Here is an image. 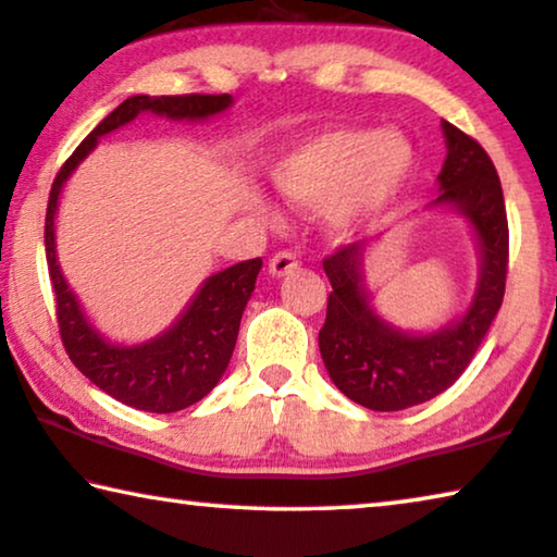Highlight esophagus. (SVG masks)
<instances>
[{"instance_id":"obj_1","label":"esophagus","mask_w":557,"mask_h":557,"mask_svg":"<svg viewBox=\"0 0 557 557\" xmlns=\"http://www.w3.org/2000/svg\"><path fill=\"white\" fill-rule=\"evenodd\" d=\"M296 267H298V256L294 251H278V253H273L269 271L273 273V276H286V273H290Z\"/></svg>"}]
</instances>
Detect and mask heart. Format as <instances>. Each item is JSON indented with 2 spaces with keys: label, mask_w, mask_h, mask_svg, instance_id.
I'll list each match as a JSON object with an SVG mask.
<instances>
[{
  "label": "heart",
  "mask_w": 557,
  "mask_h": 557,
  "mask_svg": "<svg viewBox=\"0 0 557 557\" xmlns=\"http://www.w3.org/2000/svg\"><path fill=\"white\" fill-rule=\"evenodd\" d=\"M416 151L398 132L333 129L306 141L276 169V186L298 203L331 201V221L354 228L406 189Z\"/></svg>",
  "instance_id": "1"
}]
</instances>
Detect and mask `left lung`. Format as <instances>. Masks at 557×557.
<instances>
[{"label":"left lung","mask_w":557,"mask_h":557,"mask_svg":"<svg viewBox=\"0 0 557 557\" xmlns=\"http://www.w3.org/2000/svg\"><path fill=\"white\" fill-rule=\"evenodd\" d=\"M443 134L448 157L433 203L463 211L483 251L481 284L463 319L431 336L393 331L371 311L361 286L366 244H344L323 259L333 288L319 331L323 363L341 393L371 410H404L450 388L473 361L506 296L510 236L498 171L473 136L450 122H443Z\"/></svg>","instance_id":"8db88e82"}]
</instances>
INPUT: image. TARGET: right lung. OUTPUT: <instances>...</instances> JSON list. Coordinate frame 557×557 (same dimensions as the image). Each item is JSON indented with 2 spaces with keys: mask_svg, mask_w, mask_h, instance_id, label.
I'll return each mask as SVG.
<instances>
[{
  "mask_svg": "<svg viewBox=\"0 0 557 557\" xmlns=\"http://www.w3.org/2000/svg\"><path fill=\"white\" fill-rule=\"evenodd\" d=\"M231 104L228 94H176V97H129L89 132L54 176L45 219V251L54 290L59 336L72 363L111 398L149 410L174 413L201 400L216 386L234 354L246 301L251 298L261 259L236 263L211 276L196 294L194 304L164 336L144 346L124 348L109 344L94 331L74 294L59 271L54 251V213L59 191L76 164L94 149L99 136L129 124L141 111L169 119H207Z\"/></svg>",
  "mask_w": 557,
  "mask_h": 557,
  "instance_id": "1",
  "label": "right lung"
}]
</instances>
